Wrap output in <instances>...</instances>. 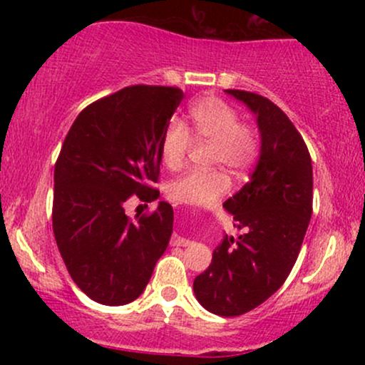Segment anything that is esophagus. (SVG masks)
<instances>
[{
	"instance_id": "obj_1",
	"label": "esophagus",
	"mask_w": 365,
	"mask_h": 365,
	"mask_svg": "<svg viewBox=\"0 0 365 365\" xmlns=\"http://www.w3.org/2000/svg\"><path fill=\"white\" fill-rule=\"evenodd\" d=\"M170 244L177 245V247H188V245H190V240H187V238L180 237V235H177V233H175V235L171 237Z\"/></svg>"
}]
</instances>
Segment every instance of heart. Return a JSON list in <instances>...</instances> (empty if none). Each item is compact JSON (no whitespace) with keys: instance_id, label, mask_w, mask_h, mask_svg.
Returning a JSON list of instances; mask_svg holds the SVG:
<instances>
[{"instance_id":"obj_1","label":"heart","mask_w":365,"mask_h":365,"mask_svg":"<svg viewBox=\"0 0 365 365\" xmlns=\"http://www.w3.org/2000/svg\"><path fill=\"white\" fill-rule=\"evenodd\" d=\"M190 128L173 120L161 139V161L166 168L177 170L185 161L195 139L212 142L211 163L225 165L240 173L254 163L259 142L254 130L240 123L237 111L216 98L200 99L190 108ZM230 188V178L220 170H192L170 182L166 194L171 200L190 206H206L223 197Z\"/></svg>"}]
</instances>
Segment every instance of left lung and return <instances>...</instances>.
Returning <instances> with one entry per match:
<instances>
[{
	"label": "left lung",
	"mask_w": 365,
	"mask_h": 365,
	"mask_svg": "<svg viewBox=\"0 0 365 365\" xmlns=\"http://www.w3.org/2000/svg\"><path fill=\"white\" fill-rule=\"evenodd\" d=\"M225 92L255 115L261 153L249 182L223 204L245 232L237 240L223 237L194 279V293L206 311L233 317L266 302L290 274L312 215V163L274 103L254 92Z\"/></svg>",
	"instance_id": "1"
}]
</instances>
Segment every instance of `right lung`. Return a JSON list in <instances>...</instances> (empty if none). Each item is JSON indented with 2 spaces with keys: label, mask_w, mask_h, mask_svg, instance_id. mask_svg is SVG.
Returning <instances> with one entry per match:
<instances>
[{
  "label": "right lung",
  "mask_w": 365,
  "mask_h": 365,
  "mask_svg": "<svg viewBox=\"0 0 365 365\" xmlns=\"http://www.w3.org/2000/svg\"><path fill=\"white\" fill-rule=\"evenodd\" d=\"M178 87L130 86L89 104L54 165L53 232L66 269L94 302L125 305L148 287L173 232V207L132 221V197L156 200L161 139L182 103Z\"/></svg>",
  "instance_id": "1"
}]
</instances>
